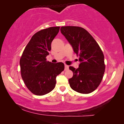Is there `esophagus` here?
I'll use <instances>...</instances> for the list:
<instances>
[{
	"mask_svg": "<svg viewBox=\"0 0 124 124\" xmlns=\"http://www.w3.org/2000/svg\"><path fill=\"white\" fill-rule=\"evenodd\" d=\"M69 69V66L67 65H65V70H67Z\"/></svg>",
	"mask_w": 124,
	"mask_h": 124,
	"instance_id": "34e87169",
	"label": "esophagus"
}]
</instances>
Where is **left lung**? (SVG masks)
<instances>
[{
	"label": "left lung",
	"instance_id": "8db88e82",
	"mask_svg": "<svg viewBox=\"0 0 124 124\" xmlns=\"http://www.w3.org/2000/svg\"><path fill=\"white\" fill-rule=\"evenodd\" d=\"M61 33L79 56V67H69L73 76L69 79L73 90L89 94L96 89L105 71L104 57L96 40L85 29L78 26H62Z\"/></svg>",
	"mask_w": 124,
	"mask_h": 124
}]
</instances>
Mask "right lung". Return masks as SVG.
I'll list each match as a JSON object with an SVG mask.
<instances>
[{
    "instance_id": "right-lung-1",
    "label": "right lung",
    "mask_w": 124,
    "mask_h": 124,
    "mask_svg": "<svg viewBox=\"0 0 124 124\" xmlns=\"http://www.w3.org/2000/svg\"><path fill=\"white\" fill-rule=\"evenodd\" d=\"M60 27H51L33 35L26 45L20 60L22 78L28 89L37 95H43L55 87L56 78L64 69L62 62L46 60L51 43Z\"/></svg>"
}]
</instances>
